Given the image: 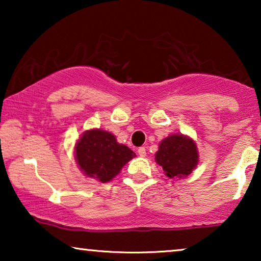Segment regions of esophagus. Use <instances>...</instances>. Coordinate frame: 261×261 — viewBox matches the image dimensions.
<instances>
[{"mask_svg":"<svg viewBox=\"0 0 261 261\" xmlns=\"http://www.w3.org/2000/svg\"><path fill=\"white\" fill-rule=\"evenodd\" d=\"M138 154L144 158V156H146V148L145 147H139L138 148Z\"/></svg>","mask_w":261,"mask_h":261,"instance_id":"34e87169","label":"esophagus"}]
</instances>
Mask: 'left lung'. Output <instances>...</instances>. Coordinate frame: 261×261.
Listing matches in <instances>:
<instances>
[{
    "instance_id": "1",
    "label": "left lung",
    "mask_w": 261,
    "mask_h": 261,
    "mask_svg": "<svg viewBox=\"0 0 261 261\" xmlns=\"http://www.w3.org/2000/svg\"><path fill=\"white\" fill-rule=\"evenodd\" d=\"M155 162L169 178L189 176L198 164L197 146L183 134H172L160 142Z\"/></svg>"
}]
</instances>
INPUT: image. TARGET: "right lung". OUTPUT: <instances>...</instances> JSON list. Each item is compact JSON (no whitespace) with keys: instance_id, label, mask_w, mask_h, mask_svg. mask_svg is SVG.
<instances>
[{"instance_id":"right-lung-1","label":"right lung","mask_w":261,"mask_h":261,"mask_svg":"<svg viewBox=\"0 0 261 261\" xmlns=\"http://www.w3.org/2000/svg\"><path fill=\"white\" fill-rule=\"evenodd\" d=\"M134 156L130 148L102 129L85 130L74 146V158L82 172L101 183L112 180Z\"/></svg>"}]
</instances>
